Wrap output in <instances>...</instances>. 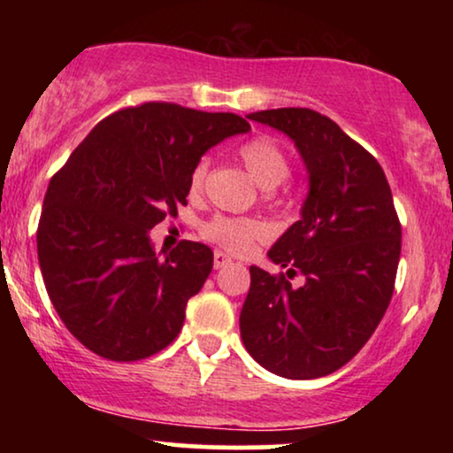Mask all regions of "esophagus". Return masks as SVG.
Masks as SVG:
<instances>
[{
	"label": "esophagus",
	"mask_w": 453,
	"mask_h": 453,
	"mask_svg": "<svg viewBox=\"0 0 453 453\" xmlns=\"http://www.w3.org/2000/svg\"><path fill=\"white\" fill-rule=\"evenodd\" d=\"M226 264H231V257L222 251H214V268L220 270V268H225Z\"/></svg>",
	"instance_id": "34e87169"
}]
</instances>
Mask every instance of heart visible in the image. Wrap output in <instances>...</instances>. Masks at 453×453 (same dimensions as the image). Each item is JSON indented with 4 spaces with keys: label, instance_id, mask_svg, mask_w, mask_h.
Wrapping results in <instances>:
<instances>
[{
    "label": "heart",
    "instance_id": "1",
    "mask_svg": "<svg viewBox=\"0 0 453 453\" xmlns=\"http://www.w3.org/2000/svg\"><path fill=\"white\" fill-rule=\"evenodd\" d=\"M239 158L243 160L245 169L251 173V177L262 185V188H276L284 179H288L293 171L288 152L276 142L272 135H253L251 140L243 142L239 146ZM210 169V158L202 157L194 165L189 173V191L191 194H200L206 185ZM203 237L219 243L225 250L233 253H243L251 250L253 243L264 239L265 228L262 222L253 219H231V216L216 214L212 219L203 222L202 226Z\"/></svg>",
    "mask_w": 453,
    "mask_h": 453
}]
</instances>
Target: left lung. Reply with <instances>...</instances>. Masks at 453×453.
<instances>
[{"mask_svg":"<svg viewBox=\"0 0 453 453\" xmlns=\"http://www.w3.org/2000/svg\"><path fill=\"white\" fill-rule=\"evenodd\" d=\"M253 121L280 129L299 148L309 196L296 220L270 250L288 268L251 265L241 309V338L272 373L315 380L363 349L392 301L402 226L386 173L338 123L313 109L257 111ZM306 276L296 289L288 277Z\"/></svg>","mask_w":453,"mask_h":453,"instance_id":"1","label":"left lung"}]
</instances>
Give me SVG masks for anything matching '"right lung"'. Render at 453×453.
Instances as JSON below:
<instances>
[{"mask_svg": "<svg viewBox=\"0 0 453 453\" xmlns=\"http://www.w3.org/2000/svg\"><path fill=\"white\" fill-rule=\"evenodd\" d=\"M247 129L234 113L142 103L98 121L51 177L36 228L39 264L55 311L86 349L132 363L177 338L214 256L181 241L158 257L148 231L188 203L202 154Z\"/></svg>", "mask_w": 453, "mask_h": 453, "instance_id": "1", "label": "right lung"}]
</instances>
